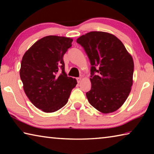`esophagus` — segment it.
<instances>
[{"label":"esophagus","mask_w":154,"mask_h":154,"mask_svg":"<svg viewBox=\"0 0 154 154\" xmlns=\"http://www.w3.org/2000/svg\"><path fill=\"white\" fill-rule=\"evenodd\" d=\"M82 77H78L77 78V83H80L81 82H82Z\"/></svg>","instance_id":"1"}]
</instances>
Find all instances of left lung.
<instances>
[{
  "label": "left lung",
  "instance_id": "8db88e82",
  "mask_svg": "<svg viewBox=\"0 0 154 154\" xmlns=\"http://www.w3.org/2000/svg\"><path fill=\"white\" fill-rule=\"evenodd\" d=\"M91 64L90 105L103 113L116 111L128 96L132 85L134 62L122 41L112 34L93 31L81 36Z\"/></svg>",
  "mask_w": 154,
  "mask_h": 154
}]
</instances>
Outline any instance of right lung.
<instances>
[{"label":"right lung","mask_w":154,"mask_h":154,"mask_svg":"<svg viewBox=\"0 0 154 154\" xmlns=\"http://www.w3.org/2000/svg\"><path fill=\"white\" fill-rule=\"evenodd\" d=\"M72 42L69 37L47 36L34 43L22 58L20 75L24 92L45 113L63 107L77 83L64 71L63 56Z\"/></svg>","instance_id":"add662e5"}]
</instances>
